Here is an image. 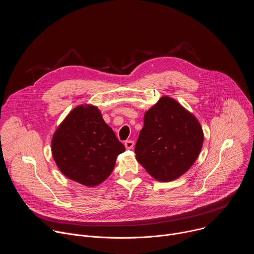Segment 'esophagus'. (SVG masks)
<instances>
[{"instance_id": "34e87169", "label": "esophagus", "mask_w": 254, "mask_h": 254, "mask_svg": "<svg viewBox=\"0 0 254 254\" xmlns=\"http://www.w3.org/2000/svg\"><path fill=\"white\" fill-rule=\"evenodd\" d=\"M125 146H126L127 150H131L134 146V142H133V140H127L125 142Z\"/></svg>"}]
</instances>
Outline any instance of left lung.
Listing matches in <instances>:
<instances>
[{"mask_svg":"<svg viewBox=\"0 0 254 254\" xmlns=\"http://www.w3.org/2000/svg\"><path fill=\"white\" fill-rule=\"evenodd\" d=\"M204 141L197 118L164 95L144 113L134 148L136 161L160 182H171L194 165Z\"/></svg>","mask_w":254,"mask_h":254,"instance_id":"8db88e82","label":"left lung"}]
</instances>
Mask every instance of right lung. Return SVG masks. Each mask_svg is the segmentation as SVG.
<instances>
[{
  "mask_svg": "<svg viewBox=\"0 0 254 254\" xmlns=\"http://www.w3.org/2000/svg\"><path fill=\"white\" fill-rule=\"evenodd\" d=\"M124 144L102 119L97 106L74 107L56 128L52 157L60 172L86 187H95L110 177Z\"/></svg>",
  "mask_w": 254,
  "mask_h": 254,
  "instance_id": "add662e5",
  "label": "right lung"
}]
</instances>
